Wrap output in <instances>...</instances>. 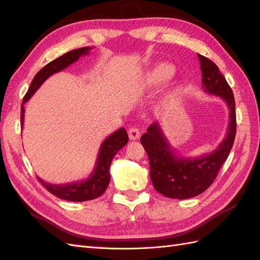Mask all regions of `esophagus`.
Here are the masks:
<instances>
[{"label": "esophagus", "instance_id": "1", "mask_svg": "<svg viewBox=\"0 0 260 260\" xmlns=\"http://www.w3.org/2000/svg\"><path fill=\"white\" fill-rule=\"evenodd\" d=\"M128 136L132 141L139 140L141 136V132L139 131V128H136V127H131L128 129Z\"/></svg>", "mask_w": 260, "mask_h": 260}]
</instances>
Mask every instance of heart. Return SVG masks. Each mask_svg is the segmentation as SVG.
Instances as JSON below:
<instances>
[{
    "mask_svg": "<svg viewBox=\"0 0 260 260\" xmlns=\"http://www.w3.org/2000/svg\"><path fill=\"white\" fill-rule=\"evenodd\" d=\"M172 73L173 70L169 64H159L148 73L146 77L147 84L151 87H157L162 85L165 80L170 78Z\"/></svg>",
    "mask_w": 260,
    "mask_h": 260,
    "instance_id": "b5f03b06",
    "label": "heart"
}]
</instances>
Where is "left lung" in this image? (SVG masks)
Masks as SVG:
<instances>
[{
    "label": "left lung",
    "mask_w": 260,
    "mask_h": 260,
    "mask_svg": "<svg viewBox=\"0 0 260 260\" xmlns=\"http://www.w3.org/2000/svg\"><path fill=\"white\" fill-rule=\"evenodd\" d=\"M198 58L203 90L221 98L229 108V124L224 139L211 153L190 157L175 153L158 121L148 126L146 133L141 137L150 161V176L154 189L165 197L180 200L197 197L212 184L233 148L236 136L234 92L217 64L201 54H198Z\"/></svg>",
    "instance_id": "1"
}]
</instances>
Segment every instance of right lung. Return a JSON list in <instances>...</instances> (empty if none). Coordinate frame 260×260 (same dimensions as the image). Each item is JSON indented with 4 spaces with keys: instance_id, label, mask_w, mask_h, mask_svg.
Listing matches in <instances>:
<instances>
[{
    "instance_id": "1",
    "label": "right lung",
    "mask_w": 260,
    "mask_h": 260,
    "mask_svg": "<svg viewBox=\"0 0 260 260\" xmlns=\"http://www.w3.org/2000/svg\"><path fill=\"white\" fill-rule=\"evenodd\" d=\"M90 47H84L76 49V50H71L67 53L62 54L61 57L52 60L45 66L33 78L31 85L29 87V90L25 93L23 98V103L21 105V126L23 127L24 123V106L29 99L33 96L40 86L45 82L49 77L53 74L59 73V71L67 68L71 63L76 62L80 57L87 56L90 51ZM127 142H128V135H127L125 128L117 129L112 135H109L106 140H105L101 148H99L95 168H93L92 172L88 176L86 180L73 182V183H66V184H51L48 182L42 181L40 178H38L39 181L41 182L42 185H45L46 189L60 199L67 201H74V202H81V201H88L92 200L101 197L103 193L106 191L107 186L110 181V163H112L114 156L116 155L121 147H124Z\"/></svg>"
}]
</instances>
